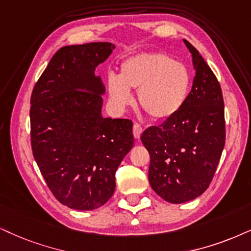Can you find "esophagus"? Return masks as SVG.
Here are the masks:
<instances>
[{
    "instance_id": "obj_1",
    "label": "esophagus",
    "mask_w": 251,
    "mask_h": 251,
    "mask_svg": "<svg viewBox=\"0 0 251 251\" xmlns=\"http://www.w3.org/2000/svg\"><path fill=\"white\" fill-rule=\"evenodd\" d=\"M142 132H144V128H142V126L140 125V124L135 123L134 125H133V135H134V138L135 139H140Z\"/></svg>"
}]
</instances>
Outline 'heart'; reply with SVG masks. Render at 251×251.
Here are the masks:
<instances>
[{"label": "heart", "mask_w": 251, "mask_h": 251, "mask_svg": "<svg viewBox=\"0 0 251 251\" xmlns=\"http://www.w3.org/2000/svg\"><path fill=\"white\" fill-rule=\"evenodd\" d=\"M189 68L164 53H142L123 62L120 76L107 80L110 98L119 107L132 103L129 90L138 91L141 109L155 120L175 116L191 90Z\"/></svg>", "instance_id": "heart-1"}]
</instances>
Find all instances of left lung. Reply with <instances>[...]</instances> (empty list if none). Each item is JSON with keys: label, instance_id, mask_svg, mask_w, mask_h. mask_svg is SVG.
<instances>
[{"label": "left lung", "instance_id": "8db88e82", "mask_svg": "<svg viewBox=\"0 0 251 251\" xmlns=\"http://www.w3.org/2000/svg\"><path fill=\"white\" fill-rule=\"evenodd\" d=\"M184 43L196 69L188 100L175 116L141 135L151 156V189L173 204L192 201L207 190L226 141L220 83L198 50Z\"/></svg>", "mask_w": 251, "mask_h": 251}]
</instances>
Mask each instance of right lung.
<instances>
[{"label": "right lung", "instance_id": "1", "mask_svg": "<svg viewBox=\"0 0 251 251\" xmlns=\"http://www.w3.org/2000/svg\"><path fill=\"white\" fill-rule=\"evenodd\" d=\"M115 50L110 43L61 47L31 94V147L58 201L74 210L105 204L116 171L133 147L129 119L103 118L105 87L95 69Z\"/></svg>", "mask_w": 251, "mask_h": 251}]
</instances>
